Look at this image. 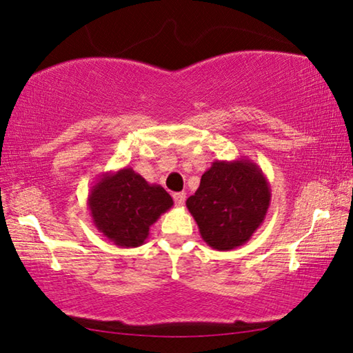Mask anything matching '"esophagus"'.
I'll use <instances>...</instances> for the list:
<instances>
[{"instance_id":"esophagus-1","label":"esophagus","mask_w":353,"mask_h":353,"mask_svg":"<svg viewBox=\"0 0 353 353\" xmlns=\"http://www.w3.org/2000/svg\"><path fill=\"white\" fill-rule=\"evenodd\" d=\"M172 198H174V202L177 207H182L185 204V199H187V193H183V191H179V193L172 194Z\"/></svg>"}]
</instances>
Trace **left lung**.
I'll list each match as a JSON object with an SVG mask.
<instances>
[{
    "instance_id": "8db88e82",
    "label": "left lung",
    "mask_w": 353,
    "mask_h": 353,
    "mask_svg": "<svg viewBox=\"0 0 353 353\" xmlns=\"http://www.w3.org/2000/svg\"><path fill=\"white\" fill-rule=\"evenodd\" d=\"M270 204L268 179L249 159L214 160L187 199L202 240L216 250L246 244L265 221Z\"/></svg>"
}]
</instances>
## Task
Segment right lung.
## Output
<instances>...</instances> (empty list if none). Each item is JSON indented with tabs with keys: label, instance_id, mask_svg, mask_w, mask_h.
<instances>
[{
	"label": "right lung",
	"instance_id": "1",
	"mask_svg": "<svg viewBox=\"0 0 353 353\" xmlns=\"http://www.w3.org/2000/svg\"><path fill=\"white\" fill-rule=\"evenodd\" d=\"M88 208L93 224L119 248H139L149 227L172 207L163 187L149 183L132 168L105 172L92 187Z\"/></svg>",
	"mask_w": 353,
	"mask_h": 353
}]
</instances>
